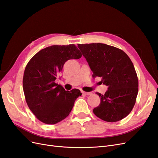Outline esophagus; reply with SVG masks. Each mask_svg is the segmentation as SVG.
<instances>
[{
	"instance_id": "1",
	"label": "esophagus",
	"mask_w": 158,
	"mask_h": 158,
	"mask_svg": "<svg viewBox=\"0 0 158 158\" xmlns=\"http://www.w3.org/2000/svg\"><path fill=\"white\" fill-rule=\"evenodd\" d=\"M82 93L83 94H85V95H91V94H92L91 93H90V92H84V91H83Z\"/></svg>"
}]
</instances>
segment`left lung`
<instances>
[{
  "instance_id": "1",
  "label": "left lung",
  "mask_w": 158,
  "mask_h": 158,
  "mask_svg": "<svg viewBox=\"0 0 158 158\" xmlns=\"http://www.w3.org/2000/svg\"><path fill=\"white\" fill-rule=\"evenodd\" d=\"M93 71L108 87L105 94L97 93L101 102L93 109L99 118L114 123L127 116L136 102L138 79L130 57L124 52L105 44H78Z\"/></svg>"
}]
</instances>
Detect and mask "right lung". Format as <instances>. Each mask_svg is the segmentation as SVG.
<instances>
[{
    "label": "right lung",
    "instance_id": "right-lung-1",
    "mask_svg": "<svg viewBox=\"0 0 158 158\" xmlns=\"http://www.w3.org/2000/svg\"><path fill=\"white\" fill-rule=\"evenodd\" d=\"M81 56L74 44L54 45L38 52L27 64L22 81L26 101L42 123L54 124L65 119L82 94L79 89L65 91L55 81L67 60Z\"/></svg>",
    "mask_w": 158,
    "mask_h": 158
}]
</instances>
